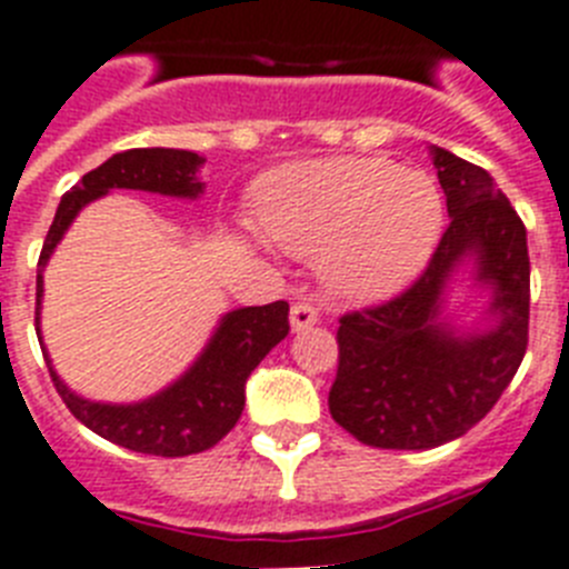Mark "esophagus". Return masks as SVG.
I'll list each match as a JSON object with an SVG mask.
<instances>
[{
    "label": "esophagus",
    "instance_id": "34e87169",
    "mask_svg": "<svg viewBox=\"0 0 569 569\" xmlns=\"http://www.w3.org/2000/svg\"><path fill=\"white\" fill-rule=\"evenodd\" d=\"M315 323H318V309L312 303H307V300L292 303V309H289V327H292V332H303V329L315 327Z\"/></svg>",
    "mask_w": 569,
    "mask_h": 569
}]
</instances>
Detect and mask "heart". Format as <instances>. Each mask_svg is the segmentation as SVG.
<instances>
[{
	"instance_id": "heart-1",
	"label": "heart",
	"mask_w": 569,
	"mask_h": 569,
	"mask_svg": "<svg viewBox=\"0 0 569 569\" xmlns=\"http://www.w3.org/2000/svg\"><path fill=\"white\" fill-rule=\"evenodd\" d=\"M254 246L318 257L329 292L376 303L408 289L431 262L446 202L422 170L379 156L292 161L257 184Z\"/></svg>"
}]
</instances>
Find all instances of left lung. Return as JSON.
Segmentation results:
<instances>
[{"label":"left lung","instance_id":"left-lung-1","mask_svg":"<svg viewBox=\"0 0 569 569\" xmlns=\"http://www.w3.org/2000/svg\"><path fill=\"white\" fill-rule=\"evenodd\" d=\"M428 150L451 226L408 292L343 315L338 327L329 413L373 448L422 451L462 437L495 408L527 352V228L483 167ZM457 282L487 295L475 322L450 309Z\"/></svg>","mask_w":569,"mask_h":569}]
</instances>
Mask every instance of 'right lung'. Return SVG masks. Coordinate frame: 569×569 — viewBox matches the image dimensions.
<instances>
[{"label":"right lung","mask_w":569,"mask_h":569,"mask_svg":"<svg viewBox=\"0 0 569 569\" xmlns=\"http://www.w3.org/2000/svg\"><path fill=\"white\" fill-rule=\"evenodd\" d=\"M204 159L199 152L170 150V147H147V150L114 152L92 173L60 199L49 237L42 242L37 262V338L49 365L57 393L80 422L98 437L114 446L156 457H188L217 446L231 431L242 408H246V381L254 367L289 336V303L277 300L269 307L231 309L217 321L202 352L176 376L159 393L138 402H94L74 393L57 376L51 356L42 343V271L49 266L54 248L66 237L71 222L86 204L112 193V190H144V193L176 196V199H199L204 181L199 176Z\"/></svg>","instance_id":"obj_1"}]
</instances>
